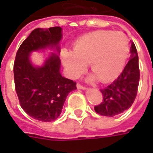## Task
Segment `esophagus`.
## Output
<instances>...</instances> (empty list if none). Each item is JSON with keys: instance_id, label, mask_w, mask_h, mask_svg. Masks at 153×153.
Returning a JSON list of instances; mask_svg holds the SVG:
<instances>
[{"instance_id": "obj_1", "label": "esophagus", "mask_w": 153, "mask_h": 153, "mask_svg": "<svg viewBox=\"0 0 153 153\" xmlns=\"http://www.w3.org/2000/svg\"><path fill=\"white\" fill-rule=\"evenodd\" d=\"M77 88H79V89H83V90H86L87 88L86 87L83 86V85H81L80 83H77Z\"/></svg>"}]
</instances>
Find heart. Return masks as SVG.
Returning <instances> with one entry per match:
<instances>
[{
    "instance_id": "obj_1",
    "label": "heart",
    "mask_w": 153,
    "mask_h": 153,
    "mask_svg": "<svg viewBox=\"0 0 153 153\" xmlns=\"http://www.w3.org/2000/svg\"><path fill=\"white\" fill-rule=\"evenodd\" d=\"M129 53L128 38L121 32L98 30L83 35L74 44V51L63 50L61 60L68 76L76 79L89 63L94 75L101 83H109L119 76Z\"/></svg>"
}]
</instances>
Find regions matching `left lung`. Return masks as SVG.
Returning <instances> with one entry per match:
<instances>
[{"instance_id": "8db88e82", "label": "left lung", "mask_w": 153, "mask_h": 153, "mask_svg": "<svg viewBox=\"0 0 153 153\" xmlns=\"http://www.w3.org/2000/svg\"><path fill=\"white\" fill-rule=\"evenodd\" d=\"M130 58L125 69L116 79L101 92L103 101L94 106L97 113L104 116H115L128 109L134 103L138 93L140 78L138 56L134 42H131Z\"/></svg>"}]
</instances>
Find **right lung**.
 <instances>
[{
	"label": "right lung",
	"mask_w": 153,
	"mask_h": 153,
	"mask_svg": "<svg viewBox=\"0 0 153 153\" xmlns=\"http://www.w3.org/2000/svg\"><path fill=\"white\" fill-rule=\"evenodd\" d=\"M62 28H36L20 45L14 64L15 91L19 104L28 115L43 122L60 116L68 94L76 89V83L61 75L58 54L51 53L43 65L34 66L29 59L33 51L56 48L62 38Z\"/></svg>",
	"instance_id": "obj_1"
}]
</instances>
